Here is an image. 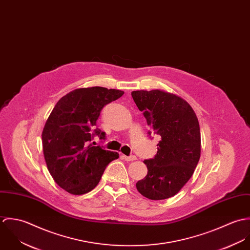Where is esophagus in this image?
<instances>
[{
	"label": "esophagus",
	"mask_w": 250,
	"mask_h": 250,
	"mask_svg": "<svg viewBox=\"0 0 250 250\" xmlns=\"http://www.w3.org/2000/svg\"><path fill=\"white\" fill-rule=\"evenodd\" d=\"M122 158L127 161V162H133V161H136L137 160V157L136 156H125V155H122Z\"/></svg>",
	"instance_id": "esophagus-1"
}]
</instances>
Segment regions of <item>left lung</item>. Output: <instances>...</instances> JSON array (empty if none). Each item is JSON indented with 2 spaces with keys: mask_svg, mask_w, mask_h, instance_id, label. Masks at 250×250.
Masks as SVG:
<instances>
[{
  "mask_svg": "<svg viewBox=\"0 0 250 250\" xmlns=\"http://www.w3.org/2000/svg\"><path fill=\"white\" fill-rule=\"evenodd\" d=\"M132 97L150 127L148 134L160 138L156 156L143 162L148 172L137 189L151 200L169 198L192 176L200 159L197 116L187 101L164 90H137Z\"/></svg>",
  "mask_w": 250,
  "mask_h": 250,
  "instance_id": "left-lung-1",
  "label": "left lung"
}]
</instances>
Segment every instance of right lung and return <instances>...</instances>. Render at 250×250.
I'll list each match as a JSON object with an SVG mask.
<instances>
[{
  "instance_id": "1",
  "label": "right lung",
  "mask_w": 250,
  "mask_h": 250,
  "mask_svg": "<svg viewBox=\"0 0 250 250\" xmlns=\"http://www.w3.org/2000/svg\"><path fill=\"white\" fill-rule=\"evenodd\" d=\"M124 92L102 86L78 88L62 97L49 115L42 132L47 168L55 182L67 192L81 195L92 190L117 152L93 146L94 136L105 140L95 128L102 108Z\"/></svg>"
}]
</instances>
